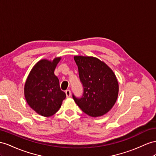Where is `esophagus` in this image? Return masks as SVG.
<instances>
[{
	"instance_id": "34e87169",
	"label": "esophagus",
	"mask_w": 156,
	"mask_h": 156,
	"mask_svg": "<svg viewBox=\"0 0 156 156\" xmlns=\"http://www.w3.org/2000/svg\"><path fill=\"white\" fill-rule=\"evenodd\" d=\"M65 93H66V97H67V98H69V97L70 96V95H71V91H70V90H66Z\"/></svg>"
}]
</instances>
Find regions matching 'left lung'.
Listing matches in <instances>:
<instances>
[{
  "instance_id": "1",
  "label": "left lung",
  "mask_w": 156,
  "mask_h": 156,
  "mask_svg": "<svg viewBox=\"0 0 156 156\" xmlns=\"http://www.w3.org/2000/svg\"><path fill=\"white\" fill-rule=\"evenodd\" d=\"M83 93L74 101L82 111L93 117H100L111 109L119 94V83L113 71L94 57L75 56Z\"/></svg>"
}]
</instances>
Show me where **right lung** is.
<instances>
[{
	"mask_svg": "<svg viewBox=\"0 0 156 156\" xmlns=\"http://www.w3.org/2000/svg\"><path fill=\"white\" fill-rule=\"evenodd\" d=\"M61 57L53 61L42 59L37 62L27 76L24 95L27 104L43 117H51L61 108L66 94L60 88L59 80L54 74Z\"/></svg>",
	"mask_w": 156,
	"mask_h": 156,
	"instance_id": "obj_1",
	"label": "right lung"
}]
</instances>
